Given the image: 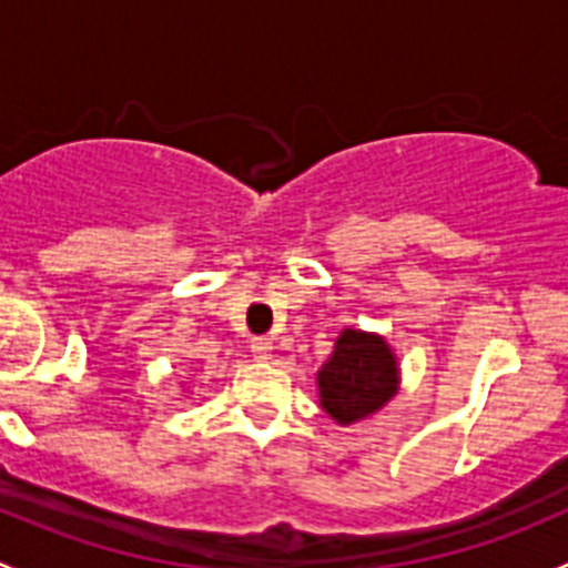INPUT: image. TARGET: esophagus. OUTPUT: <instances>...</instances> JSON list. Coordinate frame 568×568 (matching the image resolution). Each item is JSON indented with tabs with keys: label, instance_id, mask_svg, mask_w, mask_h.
<instances>
[{
	"label": "esophagus",
	"instance_id": "obj_1",
	"mask_svg": "<svg viewBox=\"0 0 568 568\" xmlns=\"http://www.w3.org/2000/svg\"><path fill=\"white\" fill-rule=\"evenodd\" d=\"M250 348H252V354H255V359L272 357V341H268V337H252Z\"/></svg>",
	"mask_w": 568,
	"mask_h": 568
}]
</instances>
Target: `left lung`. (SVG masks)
Returning a JSON list of instances; mask_svg holds the SVG:
<instances>
[{
    "instance_id": "left-lung-1",
    "label": "left lung",
    "mask_w": 568,
    "mask_h": 568,
    "mask_svg": "<svg viewBox=\"0 0 568 568\" xmlns=\"http://www.w3.org/2000/svg\"><path fill=\"white\" fill-rule=\"evenodd\" d=\"M321 409L341 426L365 420L398 393V363L376 332L343 329L316 374Z\"/></svg>"
}]
</instances>
